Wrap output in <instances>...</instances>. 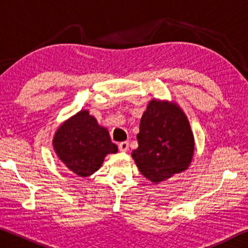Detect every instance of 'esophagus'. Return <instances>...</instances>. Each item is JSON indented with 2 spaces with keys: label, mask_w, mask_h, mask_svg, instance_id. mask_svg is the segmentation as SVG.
<instances>
[{
  "label": "esophagus",
  "mask_w": 248,
  "mask_h": 248,
  "mask_svg": "<svg viewBox=\"0 0 248 248\" xmlns=\"http://www.w3.org/2000/svg\"><path fill=\"white\" fill-rule=\"evenodd\" d=\"M119 150L121 152H127L129 150V142L124 141V142H120L119 143Z\"/></svg>",
  "instance_id": "esophagus-1"
}]
</instances>
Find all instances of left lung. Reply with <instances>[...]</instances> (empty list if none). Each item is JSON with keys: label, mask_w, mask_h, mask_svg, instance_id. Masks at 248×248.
I'll return each mask as SVG.
<instances>
[{"label": "left lung", "mask_w": 248, "mask_h": 248, "mask_svg": "<svg viewBox=\"0 0 248 248\" xmlns=\"http://www.w3.org/2000/svg\"><path fill=\"white\" fill-rule=\"evenodd\" d=\"M139 146L132 157L141 174L154 184L186 170L195 142L186 115L177 105L152 99L140 121Z\"/></svg>", "instance_id": "8db88e82"}]
</instances>
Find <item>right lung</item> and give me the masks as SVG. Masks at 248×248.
Wrapping results in <instances>:
<instances>
[{
	"label": "right lung",
	"mask_w": 248,
	"mask_h": 248,
	"mask_svg": "<svg viewBox=\"0 0 248 248\" xmlns=\"http://www.w3.org/2000/svg\"><path fill=\"white\" fill-rule=\"evenodd\" d=\"M53 148L62 163L81 177L99 170L109 153H117L106 128L87 110H81L62 124L53 138Z\"/></svg>",
	"instance_id": "1"
}]
</instances>
